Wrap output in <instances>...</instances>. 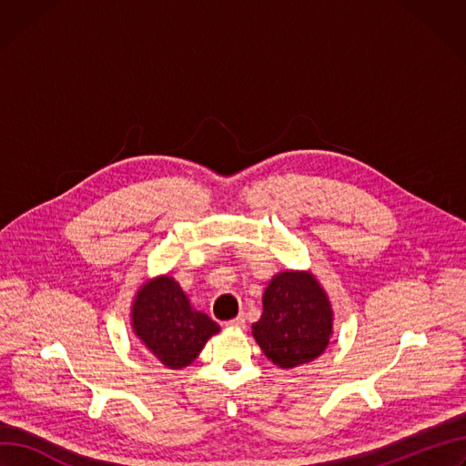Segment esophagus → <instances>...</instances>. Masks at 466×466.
Returning a JSON list of instances; mask_svg holds the SVG:
<instances>
[{
  "instance_id": "esophagus-1",
  "label": "esophagus",
  "mask_w": 466,
  "mask_h": 466,
  "mask_svg": "<svg viewBox=\"0 0 466 466\" xmlns=\"http://www.w3.org/2000/svg\"><path fill=\"white\" fill-rule=\"evenodd\" d=\"M227 327H232V329H243V327H245V318H243V314H239L238 318H234V319H230V321H227Z\"/></svg>"
}]
</instances>
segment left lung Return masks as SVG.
<instances>
[{"mask_svg": "<svg viewBox=\"0 0 466 466\" xmlns=\"http://www.w3.org/2000/svg\"><path fill=\"white\" fill-rule=\"evenodd\" d=\"M264 312L252 325L264 355L280 368L319 357L332 330V310L318 280L301 271L273 277L264 291Z\"/></svg>", "mask_w": 466, "mask_h": 466, "instance_id": "1", "label": "left lung"}]
</instances>
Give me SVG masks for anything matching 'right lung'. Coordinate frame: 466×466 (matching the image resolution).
<instances>
[{"instance_id": "1", "label": "right lung", "mask_w": 466, "mask_h": 466, "mask_svg": "<svg viewBox=\"0 0 466 466\" xmlns=\"http://www.w3.org/2000/svg\"><path fill=\"white\" fill-rule=\"evenodd\" d=\"M132 323L150 353L173 370L191 364L208 338L219 332L214 319L191 309L187 295L171 277H159L139 289Z\"/></svg>"}]
</instances>
